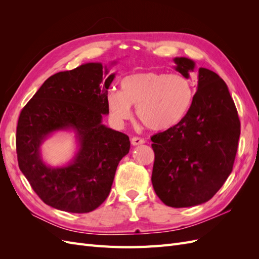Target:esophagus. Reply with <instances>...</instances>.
<instances>
[{"label":"esophagus","instance_id":"esophagus-1","mask_svg":"<svg viewBox=\"0 0 259 259\" xmlns=\"http://www.w3.org/2000/svg\"><path fill=\"white\" fill-rule=\"evenodd\" d=\"M131 142H132L133 146H138V145L145 144V139L144 138H140V137H133Z\"/></svg>","mask_w":259,"mask_h":259}]
</instances>
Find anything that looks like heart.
<instances>
[{"mask_svg":"<svg viewBox=\"0 0 259 259\" xmlns=\"http://www.w3.org/2000/svg\"><path fill=\"white\" fill-rule=\"evenodd\" d=\"M121 91L111 90L107 106L112 119L122 123L136 106L139 121L151 131H167L184 121L195 97L193 84L180 73L138 72L124 76Z\"/></svg>","mask_w":259,"mask_h":259,"instance_id":"1","label":"heart"}]
</instances>
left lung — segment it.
Returning <instances> with one entry per match:
<instances>
[{"label":"left lung","mask_w":259,"mask_h":259,"mask_svg":"<svg viewBox=\"0 0 259 259\" xmlns=\"http://www.w3.org/2000/svg\"><path fill=\"white\" fill-rule=\"evenodd\" d=\"M174 61L177 71L189 77L194 62L186 57ZM240 128L237 108L225 81L200 68L189 113L177 126L151 137V182L164 204L189 207L213 198L232 171Z\"/></svg>","instance_id":"obj_1"}]
</instances>
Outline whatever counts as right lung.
Instances as JSON below:
<instances>
[{"label": "right lung", "instance_id": "1", "mask_svg": "<svg viewBox=\"0 0 259 259\" xmlns=\"http://www.w3.org/2000/svg\"><path fill=\"white\" fill-rule=\"evenodd\" d=\"M89 62L46 80L20 112L16 131L18 165L45 204L70 213L97 208L111 190L117 164L130 151V138L101 123L114 73ZM73 129L80 148L71 163L51 168L39 147L52 132Z\"/></svg>", "mask_w": 259, "mask_h": 259}]
</instances>
